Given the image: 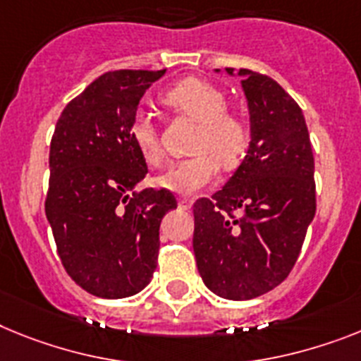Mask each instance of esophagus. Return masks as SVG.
Instances as JSON below:
<instances>
[{
  "label": "esophagus",
  "instance_id": "1",
  "mask_svg": "<svg viewBox=\"0 0 361 361\" xmlns=\"http://www.w3.org/2000/svg\"><path fill=\"white\" fill-rule=\"evenodd\" d=\"M180 207L183 209V211H189V209L192 207V200H189V198H181V200H180Z\"/></svg>",
  "mask_w": 361,
  "mask_h": 361
}]
</instances>
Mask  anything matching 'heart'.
<instances>
[{
    "label": "heart",
    "instance_id": "obj_1",
    "mask_svg": "<svg viewBox=\"0 0 361 361\" xmlns=\"http://www.w3.org/2000/svg\"><path fill=\"white\" fill-rule=\"evenodd\" d=\"M163 101L178 114L200 123V130L192 145L196 156L169 166L159 176V185L178 195H192L216 178L218 163L226 169L238 165L250 143V128L240 115L227 111V99L218 87L198 78H187L171 87ZM130 137L150 165L161 163L159 132L150 115H135Z\"/></svg>",
    "mask_w": 361,
    "mask_h": 361
}]
</instances>
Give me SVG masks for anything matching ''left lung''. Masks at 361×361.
Masks as SVG:
<instances>
[{"label":"left lung","instance_id":"8db88e82","mask_svg":"<svg viewBox=\"0 0 361 361\" xmlns=\"http://www.w3.org/2000/svg\"><path fill=\"white\" fill-rule=\"evenodd\" d=\"M226 71L242 78L251 141L226 185L196 200L192 250L211 292L246 301L279 286L298 260L316 214L314 156L301 108L274 78Z\"/></svg>","mask_w":361,"mask_h":361}]
</instances>
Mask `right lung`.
I'll return each mask as SVG.
<instances>
[{
	"instance_id": "right-lung-1",
	"label": "right lung",
	"mask_w": 361,
	"mask_h": 361,
	"mask_svg": "<svg viewBox=\"0 0 361 361\" xmlns=\"http://www.w3.org/2000/svg\"><path fill=\"white\" fill-rule=\"evenodd\" d=\"M165 71L104 73L63 108L51 139L45 214L68 275L97 298L150 283L159 226L178 207L171 190L135 189L148 169L130 137L141 97Z\"/></svg>"
}]
</instances>
